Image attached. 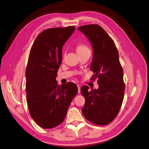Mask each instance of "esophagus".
<instances>
[{
    "mask_svg": "<svg viewBox=\"0 0 149 149\" xmlns=\"http://www.w3.org/2000/svg\"><path fill=\"white\" fill-rule=\"evenodd\" d=\"M77 87H78V93H81V86H80V85L79 84H77Z\"/></svg>",
    "mask_w": 149,
    "mask_h": 149,
    "instance_id": "obj_1",
    "label": "esophagus"
}]
</instances>
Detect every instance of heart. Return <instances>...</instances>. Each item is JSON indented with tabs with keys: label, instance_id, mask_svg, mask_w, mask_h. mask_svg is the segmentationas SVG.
I'll use <instances>...</instances> for the list:
<instances>
[{
	"label": "heart",
	"instance_id": "obj_1",
	"mask_svg": "<svg viewBox=\"0 0 149 149\" xmlns=\"http://www.w3.org/2000/svg\"><path fill=\"white\" fill-rule=\"evenodd\" d=\"M76 52H77L78 55H82V54L88 53V52H90L91 53V50H90L89 48L84 43H80L78 44L77 46L76 47Z\"/></svg>",
	"mask_w": 149,
	"mask_h": 149
}]
</instances>
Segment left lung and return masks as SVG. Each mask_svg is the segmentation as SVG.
Returning a JSON list of instances; mask_svg holds the SVG:
<instances>
[{
    "mask_svg": "<svg viewBox=\"0 0 149 149\" xmlns=\"http://www.w3.org/2000/svg\"><path fill=\"white\" fill-rule=\"evenodd\" d=\"M91 42L93 58L90 68L91 80L97 78V89L83 86L81 92L85 98L82 109L84 118L99 125H107L119 113L125 91L123 69L116 45L100 25L89 24L78 27Z\"/></svg>",
    "mask_w": 149,
    "mask_h": 149,
    "instance_id": "8db88e82",
    "label": "left lung"
}]
</instances>
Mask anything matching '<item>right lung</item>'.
I'll use <instances>...</instances> for the list:
<instances>
[{"mask_svg":"<svg viewBox=\"0 0 149 149\" xmlns=\"http://www.w3.org/2000/svg\"><path fill=\"white\" fill-rule=\"evenodd\" d=\"M74 30V26L45 30L30 49L25 72L26 102L31 117L43 129L54 128L63 122L78 93L74 83L60 86L56 81L63 46Z\"/></svg>","mask_w":149,"mask_h":149,"instance_id":"1","label":"right lung"}]
</instances>
